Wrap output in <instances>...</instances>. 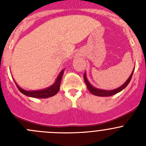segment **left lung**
Masks as SVG:
<instances>
[{"instance_id":"1","label":"left lung","mask_w":146,"mask_h":146,"mask_svg":"<svg viewBox=\"0 0 146 146\" xmlns=\"http://www.w3.org/2000/svg\"><path fill=\"white\" fill-rule=\"evenodd\" d=\"M133 70H134V69H133ZM133 70L132 71L131 74V76H129L128 80L125 82V83L123 84V85H122L121 86L119 87V88H117V89L113 90H99L94 88V87L92 86V85L89 83V82L88 81V80H87L86 78V75H85V73L84 74V80H85V82L86 83L87 88H88V89L89 90V91L92 94V95H96V96L109 97V96H111V95H115V94L118 93V92H120V91H121L122 90L124 89V88L127 86L128 84L130 82L132 76H133Z\"/></svg>"}]
</instances>
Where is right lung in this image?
<instances>
[{"mask_svg":"<svg viewBox=\"0 0 146 146\" xmlns=\"http://www.w3.org/2000/svg\"><path fill=\"white\" fill-rule=\"evenodd\" d=\"M63 74H64V70L61 71V73L58 75V78H57L56 80L55 83L50 86L49 88H46L44 90H35V91H27L25 90L20 88L18 85L16 84L17 88H18L19 90L24 95H27V96L32 97V98H47L52 97L55 95L57 92H58L60 89V85H61V78H62Z\"/></svg>","mask_w":146,"mask_h":146,"instance_id":"obj_1","label":"right lung"}]
</instances>
